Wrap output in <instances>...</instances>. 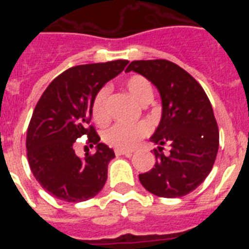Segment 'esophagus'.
<instances>
[{"instance_id": "esophagus-1", "label": "esophagus", "mask_w": 249, "mask_h": 249, "mask_svg": "<svg viewBox=\"0 0 249 249\" xmlns=\"http://www.w3.org/2000/svg\"><path fill=\"white\" fill-rule=\"evenodd\" d=\"M114 153H116V156H126V157H129V156H132L133 151H124V149H114Z\"/></svg>"}]
</instances>
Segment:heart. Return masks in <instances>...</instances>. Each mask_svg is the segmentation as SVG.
<instances>
[{
  "instance_id": "obj_1",
  "label": "heart",
  "mask_w": 249,
  "mask_h": 249,
  "mask_svg": "<svg viewBox=\"0 0 249 249\" xmlns=\"http://www.w3.org/2000/svg\"><path fill=\"white\" fill-rule=\"evenodd\" d=\"M124 87L140 105L146 106L153 98V89L146 77L141 74H133L124 81ZM109 89L107 86L102 87L94 96L92 102V117L96 122L105 123L109 118L108 107ZM151 133V127L147 123L126 124L116 123L103 132V141L111 147L117 149H129L138 144L141 140Z\"/></svg>"
}]
</instances>
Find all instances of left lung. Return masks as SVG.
Instances as JSON below:
<instances>
[{
    "label": "left lung",
    "mask_w": 249,
    "mask_h": 249,
    "mask_svg": "<svg viewBox=\"0 0 249 249\" xmlns=\"http://www.w3.org/2000/svg\"><path fill=\"white\" fill-rule=\"evenodd\" d=\"M135 71L151 81L162 98V118L155 135V167L140 175L148 192L164 197H183L210 175L219 146V132L212 105L197 81L167 59L133 61ZM170 148L167 155L164 146Z\"/></svg>",
    "instance_id": "obj_1"
}]
</instances>
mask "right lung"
<instances>
[{
	"label": "right lung",
	"instance_id": "add662e5",
	"mask_svg": "<svg viewBox=\"0 0 249 249\" xmlns=\"http://www.w3.org/2000/svg\"><path fill=\"white\" fill-rule=\"evenodd\" d=\"M127 65V59H117L68 68L50 83L37 102L26 137L27 160L38 183L56 198L87 201L105 186L114 152L100 143V136L89 126L92 102L102 86ZM85 134L98 151L80 159L73 143Z\"/></svg>",
	"mask_w": 249,
	"mask_h": 249
}]
</instances>
